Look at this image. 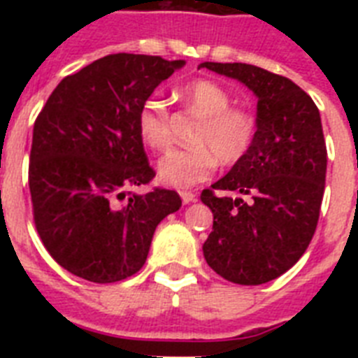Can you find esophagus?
Instances as JSON below:
<instances>
[{
    "label": "esophagus",
    "mask_w": 358,
    "mask_h": 358,
    "mask_svg": "<svg viewBox=\"0 0 358 358\" xmlns=\"http://www.w3.org/2000/svg\"><path fill=\"white\" fill-rule=\"evenodd\" d=\"M179 195H181V199H182V202H185V204H189V202H194L195 197H197V195H195L194 192H179Z\"/></svg>",
    "instance_id": "34e87169"
}]
</instances>
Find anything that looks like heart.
Returning a JSON list of instances; mask_svg holds the SVG:
<instances>
[{
	"label": "heart",
	"mask_w": 358,
	"mask_h": 358,
	"mask_svg": "<svg viewBox=\"0 0 358 358\" xmlns=\"http://www.w3.org/2000/svg\"><path fill=\"white\" fill-rule=\"evenodd\" d=\"M182 98L202 116L194 134V148H176L157 161V177L166 186L188 189L206 181L215 164H233L251 148L256 122L248 110L233 109V100L224 87L211 80H195L182 90ZM138 132L147 147L163 150L170 143L166 103L150 96L138 113Z\"/></svg>",
	"instance_id": "heart-1"
}]
</instances>
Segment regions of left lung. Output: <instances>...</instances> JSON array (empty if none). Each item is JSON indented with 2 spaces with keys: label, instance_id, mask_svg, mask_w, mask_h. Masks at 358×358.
I'll return each mask as SVG.
<instances>
[{
  "label": "left lung",
  "instance_id": "obj_1",
  "mask_svg": "<svg viewBox=\"0 0 358 358\" xmlns=\"http://www.w3.org/2000/svg\"><path fill=\"white\" fill-rule=\"evenodd\" d=\"M235 78L258 98L256 136L245 156L204 189L213 231L202 245L208 265L238 285H262L287 273L314 236L327 179V143L314 100L290 78L242 62L199 69ZM222 191L251 194L233 199Z\"/></svg>",
  "mask_w": 358,
  "mask_h": 358
}]
</instances>
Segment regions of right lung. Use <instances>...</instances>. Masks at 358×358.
Instances as JSON below:
<instances>
[{"mask_svg": "<svg viewBox=\"0 0 358 358\" xmlns=\"http://www.w3.org/2000/svg\"><path fill=\"white\" fill-rule=\"evenodd\" d=\"M185 61L115 53L59 82L34 125V220L57 264L93 283L143 267L152 236L181 208L173 189L134 194L156 172L138 132V113Z\"/></svg>", "mask_w": 358, "mask_h": 358, "instance_id": "right-lung-1", "label": "right lung"}]
</instances>
